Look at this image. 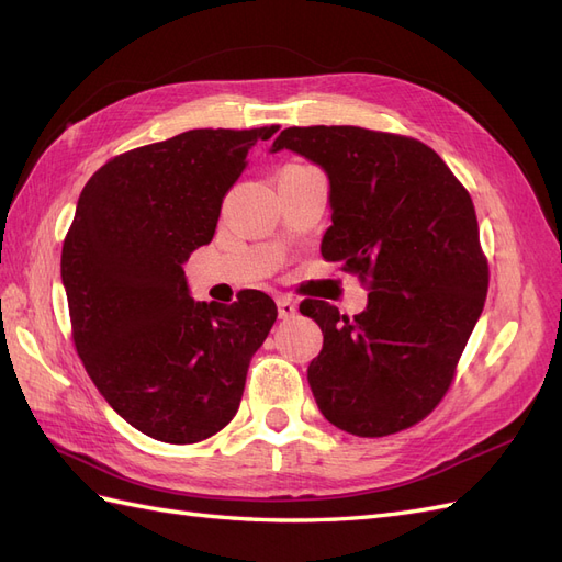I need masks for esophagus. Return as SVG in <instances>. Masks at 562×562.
Wrapping results in <instances>:
<instances>
[{
  "label": "esophagus",
  "instance_id": "obj_1",
  "mask_svg": "<svg viewBox=\"0 0 562 562\" xmlns=\"http://www.w3.org/2000/svg\"><path fill=\"white\" fill-rule=\"evenodd\" d=\"M277 307H279L281 318H293L297 314V302L291 295H279Z\"/></svg>",
  "mask_w": 562,
  "mask_h": 562
}]
</instances>
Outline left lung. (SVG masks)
<instances>
[{"label": "left lung", "mask_w": 562, "mask_h": 562, "mask_svg": "<svg viewBox=\"0 0 562 562\" xmlns=\"http://www.w3.org/2000/svg\"><path fill=\"white\" fill-rule=\"evenodd\" d=\"M291 149L330 182L333 225L321 255L368 281L353 318L304 300L323 330L307 368L318 411L361 438L427 417L454 378L487 295V262L469 192L431 147L359 126L285 128Z\"/></svg>", "instance_id": "obj_1"}]
</instances>
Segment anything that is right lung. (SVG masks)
<instances>
[{"label": "right lung", "mask_w": 562, "mask_h": 562, "mask_svg": "<svg viewBox=\"0 0 562 562\" xmlns=\"http://www.w3.org/2000/svg\"><path fill=\"white\" fill-rule=\"evenodd\" d=\"M277 131H184L110 159L79 194L60 258L75 347L114 413L149 438L187 446L225 429L274 326L260 291L196 302L182 265L211 244L248 151Z\"/></svg>", "instance_id": "right-lung-1"}]
</instances>
